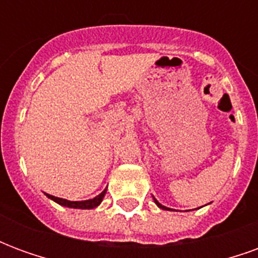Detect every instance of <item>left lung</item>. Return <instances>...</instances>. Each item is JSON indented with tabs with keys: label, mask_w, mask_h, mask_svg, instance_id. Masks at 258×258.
<instances>
[{
	"label": "left lung",
	"mask_w": 258,
	"mask_h": 258,
	"mask_svg": "<svg viewBox=\"0 0 258 258\" xmlns=\"http://www.w3.org/2000/svg\"><path fill=\"white\" fill-rule=\"evenodd\" d=\"M155 202H156V205L159 206V207H160V209H163V210H167V207H164V206H162V205H160V203H159V202H157L156 199H155Z\"/></svg>",
	"instance_id": "obj_1"
}]
</instances>
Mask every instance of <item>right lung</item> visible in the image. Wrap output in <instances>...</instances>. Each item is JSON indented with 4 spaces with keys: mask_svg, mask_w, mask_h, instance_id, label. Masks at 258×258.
Returning a JSON list of instances; mask_svg holds the SVG:
<instances>
[{
    "mask_svg": "<svg viewBox=\"0 0 258 258\" xmlns=\"http://www.w3.org/2000/svg\"><path fill=\"white\" fill-rule=\"evenodd\" d=\"M103 196H105V190L99 194L96 198L90 200H83V202H70V200L66 199H60V198H56V196H52V195H48V198L49 199H52L53 202H56L59 205L62 206H68V207H73V209H94L96 206L99 205L103 199Z\"/></svg>",
    "mask_w": 258,
    "mask_h": 258,
    "instance_id": "obj_1",
    "label": "right lung"
}]
</instances>
